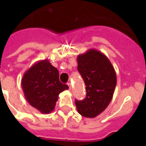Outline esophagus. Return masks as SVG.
I'll return each mask as SVG.
<instances>
[{
  "label": "esophagus",
  "mask_w": 146,
  "mask_h": 146,
  "mask_svg": "<svg viewBox=\"0 0 146 146\" xmlns=\"http://www.w3.org/2000/svg\"><path fill=\"white\" fill-rule=\"evenodd\" d=\"M67 86H68L69 89H72V85H71L70 82H67Z\"/></svg>",
  "instance_id": "esophagus-1"
}]
</instances>
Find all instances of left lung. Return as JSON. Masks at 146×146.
<instances>
[{"mask_svg": "<svg viewBox=\"0 0 146 146\" xmlns=\"http://www.w3.org/2000/svg\"><path fill=\"white\" fill-rule=\"evenodd\" d=\"M78 71L86 86V97L76 100L80 114L96 117L106 109L113 98L117 76L111 61L99 50L89 49L77 57Z\"/></svg>", "mask_w": 146, "mask_h": 146, "instance_id": "8db88e82", "label": "left lung"}]
</instances>
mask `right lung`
<instances>
[{
	"mask_svg": "<svg viewBox=\"0 0 146 146\" xmlns=\"http://www.w3.org/2000/svg\"><path fill=\"white\" fill-rule=\"evenodd\" d=\"M21 86L29 104L42 113L52 112L59 94L69 89L60 82L57 69L47 59L36 62L24 73Z\"/></svg>",
	"mask_w": 146,
	"mask_h": 146,
	"instance_id": "right-lung-1",
	"label": "right lung"
}]
</instances>
